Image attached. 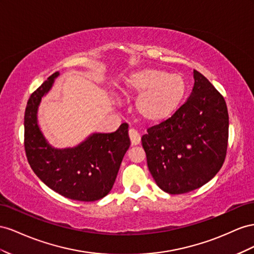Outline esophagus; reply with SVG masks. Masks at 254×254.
<instances>
[{
    "instance_id": "1",
    "label": "esophagus",
    "mask_w": 254,
    "mask_h": 254,
    "mask_svg": "<svg viewBox=\"0 0 254 254\" xmlns=\"http://www.w3.org/2000/svg\"><path fill=\"white\" fill-rule=\"evenodd\" d=\"M128 136H129V140H131V143L133 144V146H137V144L140 143V136L138 133H137V131H135V129H133V128L129 129Z\"/></svg>"
}]
</instances>
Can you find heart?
<instances>
[{"label":"heart","mask_w":254,"mask_h":254,"mask_svg":"<svg viewBox=\"0 0 254 254\" xmlns=\"http://www.w3.org/2000/svg\"><path fill=\"white\" fill-rule=\"evenodd\" d=\"M120 90L128 98L137 97L134 104L137 117L146 125L158 126L179 112L187 95V82L180 73L143 68L123 77Z\"/></svg>","instance_id":"obj_1"}]
</instances>
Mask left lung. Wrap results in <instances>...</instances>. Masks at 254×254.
Returning <instances> with one entry per match:
<instances>
[{"mask_svg": "<svg viewBox=\"0 0 254 254\" xmlns=\"http://www.w3.org/2000/svg\"><path fill=\"white\" fill-rule=\"evenodd\" d=\"M193 87L171 119L141 137L148 168L162 190L179 194L211 181L221 168L228 147L226 101L208 79L193 70Z\"/></svg>", "mask_w": 254, "mask_h": 254, "instance_id": "left-lung-1", "label": "left lung"}]
</instances>
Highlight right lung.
I'll return each mask as SVG.
<instances>
[{
	"mask_svg": "<svg viewBox=\"0 0 254 254\" xmlns=\"http://www.w3.org/2000/svg\"><path fill=\"white\" fill-rule=\"evenodd\" d=\"M60 72L53 73L27 101L24 147L33 171L51 190L77 201H96L110 192L121 162L129 148L127 125L113 133H92L72 148H54L38 125L41 99L52 89Z\"/></svg>",
	"mask_w": 254,
	"mask_h": 254,
	"instance_id": "1",
	"label": "right lung"
}]
</instances>
